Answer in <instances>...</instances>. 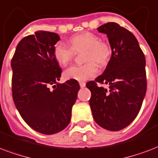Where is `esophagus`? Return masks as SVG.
Here are the masks:
<instances>
[{"mask_svg": "<svg viewBox=\"0 0 158 158\" xmlns=\"http://www.w3.org/2000/svg\"><path fill=\"white\" fill-rule=\"evenodd\" d=\"M79 85H80V86L81 88L85 87V83L84 82V81H80V82H79Z\"/></svg>", "mask_w": 158, "mask_h": 158, "instance_id": "34e87169", "label": "esophagus"}]
</instances>
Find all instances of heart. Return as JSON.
I'll use <instances>...</instances> for the list:
<instances>
[{
	"instance_id": "1",
	"label": "heart",
	"mask_w": 158,
	"mask_h": 158,
	"mask_svg": "<svg viewBox=\"0 0 158 158\" xmlns=\"http://www.w3.org/2000/svg\"><path fill=\"white\" fill-rule=\"evenodd\" d=\"M70 47L64 43L58 42L53 48V56L61 67H66L73 60L75 52L84 50L83 60L85 64L72 66L64 72L67 80L82 81L96 77L100 67L108 63L111 56V48L108 43L101 41L98 35L90 32H81L73 35L69 40Z\"/></svg>"
}]
</instances>
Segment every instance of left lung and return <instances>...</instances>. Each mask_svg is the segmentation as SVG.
<instances>
[{
  "label": "left lung",
  "mask_w": 158,
  "mask_h": 158,
  "mask_svg": "<svg viewBox=\"0 0 158 158\" xmlns=\"http://www.w3.org/2000/svg\"><path fill=\"white\" fill-rule=\"evenodd\" d=\"M97 29L107 35L112 54L104 73L86 83L91 92L90 106L98 125L118 131L129 125L141 109L147 90L146 60L138 40L128 29L114 22Z\"/></svg>",
  "instance_id": "8db88e82"
}]
</instances>
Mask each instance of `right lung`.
Returning <instances> with one entry per match:
<instances>
[{
  "instance_id": "1",
  "label": "right lung",
  "mask_w": 158,
  "mask_h": 158,
  "mask_svg": "<svg viewBox=\"0 0 158 158\" xmlns=\"http://www.w3.org/2000/svg\"><path fill=\"white\" fill-rule=\"evenodd\" d=\"M59 40L55 33L36 31L19 41L11 60L15 107L29 127L44 134H54L68 125L80 90L77 81L57 83L62 69L53 48Z\"/></svg>"
}]
</instances>
